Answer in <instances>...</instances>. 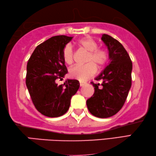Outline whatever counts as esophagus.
<instances>
[{
    "label": "esophagus",
    "mask_w": 156,
    "mask_h": 156,
    "mask_svg": "<svg viewBox=\"0 0 156 156\" xmlns=\"http://www.w3.org/2000/svg\"><path fill=\"white\" fill-rule=\"evenodd\" d=\"M86 83H85V82H82V81H80V86H83L85 85Z\"/></svg>",
    "instance_id": "obj_1"
}]
</instances>
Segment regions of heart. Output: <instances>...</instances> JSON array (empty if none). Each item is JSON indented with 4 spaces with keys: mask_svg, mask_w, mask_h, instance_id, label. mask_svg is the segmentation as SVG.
Instances as JSON below:
<instances>
[{
    "mask_svg": "<svg viewBox=\"0 0 156 156\" xmlns=\"http://www.w3.org/2000/svg\"><path fill=\"white\" fill-rule=\"evenodd\" d=\"M75 44L88 52L86 62L83 66H75L70 70V76L80 81H85L97 72V68H103L108 59V52L104 48H98V43L90 37L83 38L75 42ZM62 57L68 65L72 64L74 58V52L70 45H66L62 52Z\"/></svg>",
    "mask_w": 156,
    "mask_h": 156,
    "instance_id": "obj_1",
    "label": "heart"
}]
</instances>
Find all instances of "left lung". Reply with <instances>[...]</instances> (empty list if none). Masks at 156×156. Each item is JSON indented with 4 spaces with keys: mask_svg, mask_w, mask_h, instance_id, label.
<instances>
[{
    "mask_svg": "<svg viewBox=\"0 0 156 156\" xmlns=\"http://www.w3.org/2000/svg\"><path fill=\"white\" fill-rule=\"evenodd\" d=\"M101 40L108 48L110 61L95 78L102 83L91 82L95 93L86 104L94 116L107 118L115 115L124 104L131 87L133 66L128 52L118 41L106 34Z\"/></svg>",
    "mask_w": 156,
    "mask_h": 156,
    "instance_id": "8db88e82",
    "label": "left lung"
}]
</instances>
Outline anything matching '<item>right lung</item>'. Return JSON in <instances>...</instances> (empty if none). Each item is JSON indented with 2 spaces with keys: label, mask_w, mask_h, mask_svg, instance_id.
<instances>
[{
  "label": "right lung",
  "mask_w": 156,
  "mask_h": 156,
  "mask_svg": "<svg viewBox=\"0 0 156 156\" xmlns=\"http://www.w3.org/2000/svg\"><path fill=\"white\" fill-rule=\"evenodd\" d=\"M73 37L65 35L51 37L35 48L27 65L26 86L35 108L49 117L64 115L70 99L80 88L76 80L58 85L57 80L67 74L62 52Z\"/></svg>",
  "instance_id": "obj_1"
}]
</instances>
